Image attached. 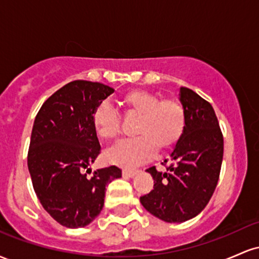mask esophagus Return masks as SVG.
Instances as JSON below:
<instances>
[{
	"mask_svg": "<svg viewBox=\"0 0 259 259\" xmlns=\"http://www.w3.org/2000/svg\"><path fill=\"white\" fill-rule=\"evenodd\" d=\"M138 174V170H123V175L127 178H134Z\"/></svg>",
	"mask_w": 259,
	"mask_h": 259,
	"instance_id": "obj_1",
	"label": "esophagus"
}]
</instances>
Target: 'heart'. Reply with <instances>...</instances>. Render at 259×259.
I'll list each match as a JSON object with an SVG mask.
<instances>
[{
  "instance_id": "b5f03b06",
  "label": "heart",
  "mask_w": 259,
  "mask_h": 259,
  "mask_svg": "<svg viewBox=\"0 0 259 259\" xmlns=\"http://www.w3.org/2000/svg\"><path fill=\"white\" fill-rule=\"evenodd\" d=\"M121 103L132 114L140 115L138 138L123 140L105 152L107 162L124 168H135L154 158L157 148L167 151L179 141L185 130V107L177 97L162 99L159 94L134 89ZM95 130L102 139L112 140L120 134L121 118L109 102H102L92 114Z\"/></svg>"
}]
</instances>
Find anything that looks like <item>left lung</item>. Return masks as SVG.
I'll return each mask as SVG.
<instances>
[{
	"label": "left lung",
	"mask_w": 259,
	"mask_h": 259,
	"mask_svg": "<svg viewBox=\"0 0 259 259\" xmlns=\"http://www.w3.org/2000/svg\"><path fill=\"white\" fill-rule=\"evenodd\" d=\"M179 100L185 107L186 124L170 153L174 164L164 173L156 167L147 169L154 186L140 197L147 212L167 223L186 222L204 209L218 184L224 151L210 103L187 88H180Z\"/></svg>",
	"instance_id": "obj_1"
}]
</instances>
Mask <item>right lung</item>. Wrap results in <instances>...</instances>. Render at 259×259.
<instances>
[{"label":"right lung","instance_id":"right-lung-1","mask_svg":"<svg viewBox=\"0 0 259 259\" xmlns=\"http://www.w3.org/2000/svg\"><path fill=\"white\" fill-rule=\"evenodd\" d=\"M114 89L75 80L49 97L32 126L28 168L38 201L67 228H84L100 214L107 184L121 177L115 165L82 173L100 154L95 108ZM88 173V171H86Z\"/></svg>","mask_w":259,"mask_h":259}]
</instances>
